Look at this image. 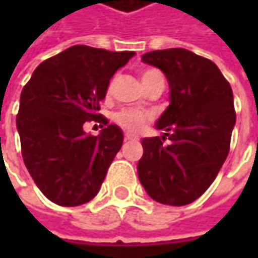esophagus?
I'll return each instance as SVG.
<instances>
[{
    "label": "esophagus",
    "mask_w": 258,
    "mask_h": 258,
    "mask_svg": "<svg viewBox=\"0 0 258 258\" xmlns=\"http://www.w3.org/2000/svg\"><path fill=\"white\" fill-rule=\"evenodd\" d=\"M136 139H137L136 136H131V134H125V142H127V140H136Z\"/></svg>",
    "instance_id": "1"
}]
</instances>
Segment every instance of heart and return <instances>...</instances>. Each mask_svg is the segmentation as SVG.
<instances>
[{
    "mask_svg": "<svg viewBox=\"0 0 258 258\" xmlns=\"http://www.w3.org/2000/svg\"><path fill=\"white\" fill-rule=\"evenodd\" d=\"M155 79H163L160 72H157L154 69H148V70L142 72V83H143V86L149 85ZM149 119H151V115L148 112L134 110V109H124V110H121V112H118L115 115V121L125 131H128V133L140 131L148 124Z\"/></svg>",
    "mask_w": 258,
    "mask_h": 258,
    "instance_id": "obj_1",
    "label": "heart"
}]
</instances>
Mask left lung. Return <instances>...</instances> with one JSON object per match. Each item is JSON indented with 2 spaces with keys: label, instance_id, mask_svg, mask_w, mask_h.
<instances>
[{
  "label": "left lung",
  "instance_id": "left-lung-1",
  "mask_svg": "<svg viewBox=\"0 0 258 258\" xmlns=\"http://www.w3.org/2000/svg\"><path fill=\"white\" fill-rule=\"evenodd\" d=\"M160 69L170 86V104L155 127L161 137L142 140L139 180L158 203L183 206L197 200L224 164L236 124L230 83L220 69L186 49H164L142 56ZM167 137L169 145H163Z\"/></svg>",
  "mask_w": 258,
  "mask_h": 258
}]
</instances>
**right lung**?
<instances>
[{"label": "right lung", "mask_w": 258, "mask_h": 258, "mask_svg": "<svg viewBox=\"0 0 258 258\" xmlns=\"http://www.w3.org/2000/svg\"><path fill=\"white\" fill-rule=\"evenodd\" d=\"M136 53L72 46L43 61L21 94L16 127L26 169L40 191L61 206L92 200L122 146V130L98 113L118 69ZM86 120L105 125L84 133Z\"/></svg>", "instance_id": "right-lung-1"}]
</instances>
